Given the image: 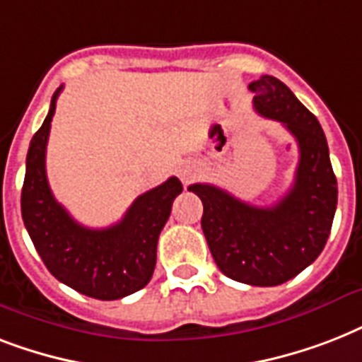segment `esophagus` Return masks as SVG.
<instances>
[{
  "label": "esophagus",
  "instance_id": "obj_1",
  "mask_svg": "<svg viewBox=\"0 0 362 362\" xmlns=\"http://www.w3.org/2000/svg\"><path fill=\"white\" fill-rule=\"evenodd\" d=\"M193 178V173L192 170H184V173H182V180H192Z\"/></svg>",
  "mask_w": 362,
  "mask_h": 362
}]
</instances>
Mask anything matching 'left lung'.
<instances>
[{"label": "left lung", "mask_w": 362, "mask_h": 362, "mask_svg": "<svg viewBox=\"0 0 362 362\" xmlns=\"http://www.w3.org/2000/svg\"><path fill=\"white\" fill-rule=\"evenodd\" d=\"M259 115L280 122L298 144L291 189L272 206H253L212 184H192L203 201V227L218 269L247 286H280L317 259L338 203L337 176L320 122L276 76L250 84Z\"/></svg>", "instance_id": "left-lung-1"}]
</instances>
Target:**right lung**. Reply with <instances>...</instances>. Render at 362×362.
<instances>
[{
	"label": "right lung",
	"mask_w": 362,
	"mask_h": 362,
	"mask_svg": "<svg viewBox=\"0 0 362 362\" xmlns=\"http://www.w3.org/2000/svg\"><path fill=\"white\" fill-rule=\"evenodd\" d=\"M30 142L22 186V220L50 274L86 297L116 300L146 286L156 269L159 233L170 216L173 201L182 193L178 178L133 201L118 223L105 229L81 226L54 199L47 180V142L56 99Z\"/></svg>",
	"instance_id": "add662e5"
}]
</instances>
